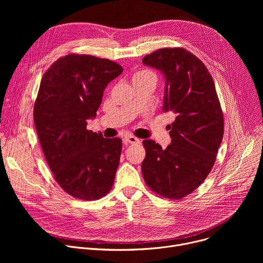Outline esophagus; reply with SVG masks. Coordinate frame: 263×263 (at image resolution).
Returning <instances> with one entry per match:
<instances>
[{"label": "esophagus", "mask_w": 263, "mask_h": 263, "mask_svg": "<svg viewBox=\"0 0 263 263\" xmlns=\"http://www.w3.org/2000/svg\"><path fill=\"white\" fill-rule=\"evenodd\" d=\"M124 141L126 144H134V143H138L139 139H137L134 136H127L124 138Z\"/></svg>", "instance_id": "34e87169"}]
</instances>
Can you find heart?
<instances>
[{
    "label": "heart",
    "instance_id": "b5f03b06",
    "mask_svg": "<svg viewBox=\"0 0 263 263\" xmlns=\"http://www.w3.org/2000/svg\"><path fill=\"white\" fill-rule=\"evenodd\" d=\"M145 80H151L156 82V74L149 69H140L136 71L132 76V83L138 82V81H145Z\"/></svg>",
    "mask_w": 263,
    "mask_h": 263
}]
</instances>
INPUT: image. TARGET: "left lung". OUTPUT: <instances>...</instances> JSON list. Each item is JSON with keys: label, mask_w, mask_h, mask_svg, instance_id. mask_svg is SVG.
Masks as SVG:
<instances>
[{"label": "left lung", "mask_w": 263, "mask_h": 263, "mask_svg": "<svg viewBox=\"0 0 263 263\" xmlns=\"http://www.w3.org/2000/svg\"><path fill=\"white\" fill-rule=\"evenodd\" d=\"M142 63L163 72V111L174 115L165 149L154 140L142 144L141 173L155 194L172 200L192 194L212 170L223 136V116L206 65L183 48H164Z\"/></svg>", "instance_id": "left-lung-1"}]
</instances>
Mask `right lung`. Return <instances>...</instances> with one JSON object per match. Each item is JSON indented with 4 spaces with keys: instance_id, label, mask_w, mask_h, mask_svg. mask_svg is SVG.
<instances>
[{
    "instance_id": "1",
    "label": "right lung",
    "mask_w": 263,
    "mask_h": 263,
    "mask_svg": "<svg viewBox=\"0 0 263 263\" xmlns=\"http://www.w3.org/2000/svg\"><path fill=\"white\" fill-rule=\"evenodd\" d=\"M122 71L109 59L68 54L42 79L33 109L37 136L56 182L73 198L99 200L114 185L122 139L104 138L86 126L107 84Z\"/></svg>"
}]
</instances>
